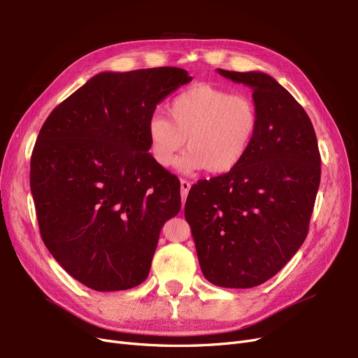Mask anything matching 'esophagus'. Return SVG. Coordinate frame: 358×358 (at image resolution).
Returning <instances> with one entry per match:
<instances>
[{
    "mask_svg": "<svg viewBox=\"0 0 358 358\" xmlns=\"http://www.w3.org/2000/svg\"><path fill=\"white\" fill-rule=\"evenodd\" d=\"M192 187L190 181H185V180H181V199H182V206H184V201H185V197H187L189 194V190Z\"/></svg>",
    "mask_w": 358,
    "mask_h": 358,
    "instance_id": "1",
    "label": "esophagus"
}]
</instances>
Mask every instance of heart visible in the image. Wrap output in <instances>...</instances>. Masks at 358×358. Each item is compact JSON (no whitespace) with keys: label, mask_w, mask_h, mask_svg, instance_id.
I'll return each mask as SVG.
<instances>
[{"label":"heart","mask_w":358,"mask_h":358,"mask_svg":"<svg viewBox=\"0 0 358 358\" xmlns=\"http://www.w3.org/2000/svg\"><path fill=\"white\" fill-rule=\"evenodd\" d=\"M168 117L148 121L150 153L158 165L171 168L187 141L189 152L180 161L185 173L206 169L225 174L245 157L257 131L255 102L240 93L212 85H196L169 102Z\"/></svg>","instance_id":"b5f03b06"}]
</instances>
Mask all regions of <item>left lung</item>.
<instances>
[{
	"label": "left lung",
	"instance_id": "left-lung-1",
	"mask_svg": "<svg viewBox=\"0 0 358 358\" xmlns=\"http://www.w3.org/2000/svg\"><path fill=\"white\" fill-rule=\"evenodd\" d=\"M217 73L253 89L259 126L234 169L193 185L184 216L208 281L253 288L281 271L307 237L320 153L307 113L273 77Z\"/></svg>",
	"mask_w": 358,
	"mask_h": 358
}]
</instances>
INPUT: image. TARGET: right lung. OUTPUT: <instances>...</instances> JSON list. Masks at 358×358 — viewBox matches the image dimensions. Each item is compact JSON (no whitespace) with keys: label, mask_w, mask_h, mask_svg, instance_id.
Masks as SVG:
<instances>
[{"label":"right lung","mask_w":358,"mask_h":358,"mask_svg":"<svg viewBox=\"0 0 358 358\" xmlns=\"http://www.w3.org/2000/svg\"><path fill=\"white\" fill-rule=\"evenodd\" d=\"M192 82L178 67L93 76L43 122L30 158L41 237L95 291L141 285L164 224L181 209L180 180L155 162L148 121Z\"/></svg>","instance_id":"right-lung-1"}]
</instances>
